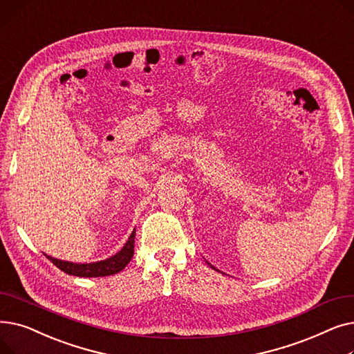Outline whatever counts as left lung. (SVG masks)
I'll use <instances>...</instances> for the list:
<instances>
[{
  "mask_svg": "<svg viewBox=\"0 0 354 354\" xmlns=\"http://www.w3.org/2000/svg\"><path fill=\"white\" fill-rule=\"evenodd\" d=\"M207 264H208V266H209V267H211V268H212V270H215V271H219V270H216V268H215V267H212V266H211V264H209V263H208V261H207Z\"/></svg>",
  "mask_w": 354,
  "mask_h": 354,
  "instance_id": "1",
  "label": "left lung"
}]
</instances>
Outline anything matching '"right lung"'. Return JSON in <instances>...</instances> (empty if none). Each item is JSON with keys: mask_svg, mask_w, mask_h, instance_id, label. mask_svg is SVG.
I'll use <instances>...</instances> for the list:
<instances>
[{"mask_svg": "<svg viewBox=\"0 0 354 354\" xmlns=\"http://www.w3.org/2000/svg\"><path fill=\"white\" fill-rule=\"evenodd\" d=\"M135 235L136 231L133 230V232L130 234L129 239L126 241V244L123 245V248L116 252L115 255H111L106 259H102V261H96V263H70V261H63V259H57L53 258L50 255H47V258L50 261L59 267L62 271H64L68 275H76V277H107V275H113L120 272L127 264L130 259L133 257L135 252Z\"/></svg>", "mask_w": 354, "mask_h": 354, "instance_id": "obj_1", "label": "right lung"}]
</instances>
